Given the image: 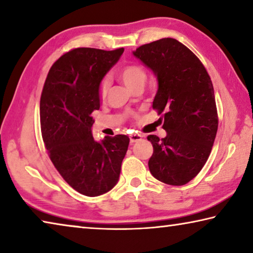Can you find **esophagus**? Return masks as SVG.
<instances>
[{"mask_svg":"<svg viewBox=\"0 0 253 253\" xmlns=\"http://www.w3.org/2000/svg\"><path fill=\"white\" fill-rule=\"evenodd\" d=\"M142 138H143V136L140 135V134H138V132H134V134L129 135V139H130V143L131 144L139 142V140H142Z\"/></svg>","mask_w":253,"mask_h":253,"instance_id":"34e87169","label":"esophagus"}]
</instances>
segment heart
I'll return each instance as SVG.
<instances>
[{
    "label": "heart",
    "instance_id": "b5f03b06",
    "mask_svg": "<svg viewBox=\"0 0 253 253\" xmlns=\"http://www.w3.org/2000/svg\"><path fill=\"white\" fill-rule=\"evenodd\" d=\"M119 77L129 89H134L138 85H144L146 81L147 75L143 67L138 65H127L123 67L119 71ZM109 88V80L105 78L100 81L99 87H98V95L100 98H105Z\"/></svg>",
    "mask_w": 253,
    "mask_h": 253
}]
</instances>
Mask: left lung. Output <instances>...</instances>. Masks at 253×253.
Instances as JSON below:
<instances>
[{
    "instance_id": "left-lung-1",
    "label": "left lung",
    "mask_w": 253,
    "mask_h": 253,
    "mask_svg": "<svg viewBox=\"0 0 253 253\" xmlns=\"http://www.w3.org/2000/svg\"><path fill=\"white\" fill-rule=\"evenodd\" d=\"M132 54L155 75L153 108L163 114L166 136L148 135L154 152L148 168L169 185H184L200 173L217 131L211 78L199 58L172 38L140 45Z\"/></svg>"
}]
</instances>
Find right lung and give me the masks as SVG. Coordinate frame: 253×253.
I'll list each match as a JSON object with an SVG mask.
<instances>
[{"label": "right lung", "instance_id": "right-lung-1", "mask_svg": "<svg viewBox=\"0 0 253 253\" xmlns=\"http://www.w3.org/2000/svg\"><path fill=\"white\" fill-rule=\"evenodd\" d=\"M123 52L124 48L71 50L53 63L42 90L41 132L50 160L85 196L101 195L116 185L129 145L126 135L96 142L91 134V114L100 108L98 87Z\"/></svg>", "mask_w": 253, "mask_h": 253}]
</instances>
